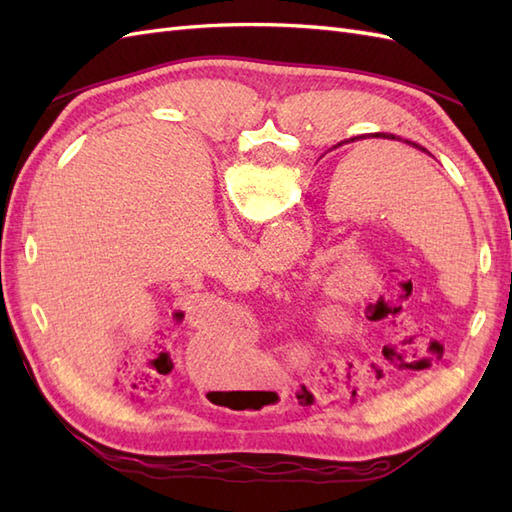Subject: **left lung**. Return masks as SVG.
<instances>
[{
    "mask_svg": "<svg viewBox=\"0 0 512 512\" xmlns=\"http://www.w3.org/2000/svg\"><path fill=\"white\" fill-rule=\"evenodd\" d=\"M376 136H380V134H376ZM361 138H363V136H361ZM385 138H396V136H385ZM409 145H411V143H409ZM413 147H418L420 151H427V149H424V147H420V145H416V143H413ZM427 154H429V151H427ZM429 156H431V154H429Z\"/></svg>",
    "mask_w": 512,
    "mask_h": 512,
    "instance_id": "8db88e82",
    "label": "left lung"
}]
</instances>
